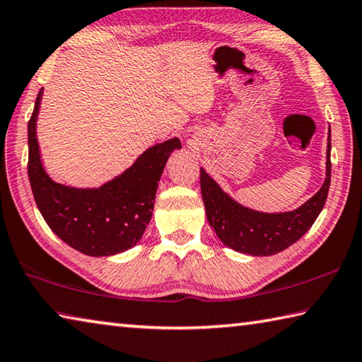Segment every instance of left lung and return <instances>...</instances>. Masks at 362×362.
<instances>
[{
	"mask_svg": "<svg viewBox=\"0 0 362 362\" xmlns=\"http://www.w3.org/2000/svg\"><path fill=\"white\" fill-rule=\"evenodd\" d=\"M331 185V131L326 150V177L321 188L302 206L288 212H259L231 198L201 168V193L209 225L234 252L271 256L298 242L325 207Z\"/></svg>",
	"mask_w": 362,
	"mask_h": 362,
	"instance_id": "obj_1",
	"label": "left lung"
}]
</instances>
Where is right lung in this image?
<instances>
[{
	"label": "right lung",
	"instance_id": "add662e5",
	"mask_svg": "<svg viewBox=\"0 0 362 362\" xmlns=\"http://www.w3.org/2000/svg\"><path fill=\"white\" fill-rule=\"evenodd\" d=\"M41 101L42 90L28 122V179L45 223L64 244L83 255L112 256L133 248L152 220L158 182L170 153L182 148L180 139L148 147L101 187H69L55 182L44 168L36 133Z\"/></svg>",
	"mask_w": 362,
	"mask_h": 362
}]
</instances>
